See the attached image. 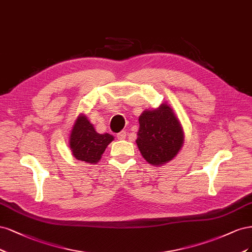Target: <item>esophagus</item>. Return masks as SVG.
<instances>
[{
    "label": "esophagus",
    "mask_w": 252,
    "mask_h": 252,
    "mask_svg": "<svg viewBox=\"0 0 252 252\" xmlns=\"http://www.w3.org/2000/svg\"><path fill=\"white\" fill-rule=\"evenodd\" d=\"M126 131H121L120 133H118L117 134V138L119 140H124V139H126Z\"/></svg>",
    "instance_id": "obj_1"
}]
</instances>
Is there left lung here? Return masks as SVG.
<instances>
[{"mask_svg":"<svg viewBox=\"0 0 252 252\" xmlns=\"http://www.w3.org/2000/svg\"><path fill=\"white\" fill-rule=\"evenodd\" d=\"M183 142V127L169 104L164 102L157 109L141 113L136 143L149 164L161 166L172 161Z\"/></svg>","mask_w":252,"mask_h":252,"instance_id":"1","label":"left lung"}]
</instances>
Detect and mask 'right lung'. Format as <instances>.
<instances>
[{"instance_id": "right-lung-1", "label": "right lung", "mask_w": 252, "mask_h": 252, "mask_svg": "<svg viewBox=\"0 0 252 252\" xmlns=\"http://www.w3.org/2000/svg\"><path fill=\"white\" fill-rule=\"evenodd\" d=\"M114 140L112 135L99 134L85 114H79L69 136V147L75 159L85 163L96 164L103 152Z\"/></svg>"}]
</instances>
